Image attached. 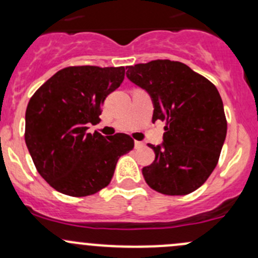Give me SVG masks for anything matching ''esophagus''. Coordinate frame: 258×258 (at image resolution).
Listing matches in <instances>:
<instances>
[{"label": "esophagus", "mask_w": 258, "mask_h": 258, "mask_svg": "<svg viewBox=\"0 0 258 258\" xmlns=\"http://www.w3.org/2000/svg\"><path fill=\"white\" fill-rule=\"evenodd\" d=\"M144 144H142V142H140V141H135V148H142L144 147Z\"/></svg>", "instance_id": "1"}]
</instances>
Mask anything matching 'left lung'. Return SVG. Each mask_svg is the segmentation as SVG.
<instances>
[{
	"label": "left lung",
	"mask_w": 258,
	"mask_h": 258,
	"mask_svg": "<svg viewBox=\"0 0 258 258\" xmlns=\"http://www.w3.org/2000/svg\"><path fill=\"white\" fill-rule=\"evenodd\" d=\"M126 76L150 95L152 122H167L162 144L148 145L155 161L142 168L145 181L170 196L196 191L215 170L227 134L217 88L187 64L170 59L128 66Z\"/></svg>",
	"instance_id": "8db88e82"
}]
</instances>
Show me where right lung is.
Instances as JSON below:
<instances>
[{"label":"right lung","instance_id":"1","mask_svg":"<svg viewBox=\"0 0 258 258\" xmlns=\"http://www.w3.org/2000/svg\"><path fill=\"white\" fill-rule=\"evenodd\" d=\"M124 79V67H66L35 92L26 110L25 141L38 173L74 197L108 186L117 161L134 148L126 134H87L102 103Z\"/></svg>","mask_w":258,"mask_h":258}]
</instances>
